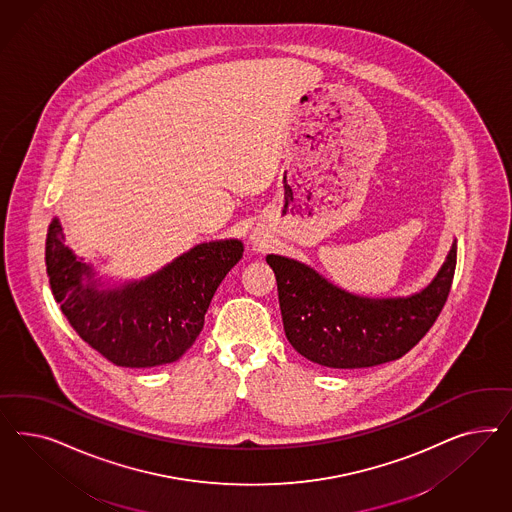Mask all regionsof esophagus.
<instances>
[{
    "label": "esophagus",
    "instance_id": "34e87169",
    "mask_svg": "<svg viewBox=\"0 0 512 512\" xmlns=\"http://www.w3.org/2000/svg\"><path fill=\"white\" fill-rule=\"evenodd\" d=\"M253 244H257V240H255V242H253Z\"/></svg>",
    "mask_w": 512,
    "mask_h": 512
}]
</instances>
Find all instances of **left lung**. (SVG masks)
<instances>
[{
    "label": "left lung",
    "mask_w": 512,
    "mask_h": 512,
    "mask_svg": "<svg viewBox=\"0 0 512 512\" xmlns=\"http://www.w3.org/2000/svg\"><path fill=\"white\" fill-rule=\"evenodd\" d=\"M266 263L276 274L289 343L315 364L353 370L398 360L426 336L450 293L456 242L432 283L405 298L351 295L281 255H268Z\"/></svg>",
    "instance_id": "obj_1"
}]
</instances>
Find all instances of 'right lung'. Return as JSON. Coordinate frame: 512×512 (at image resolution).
Here are the masks:
<instances>
[{
    "mask_svg": "<svg viewBox=\"0 0 512 512\" xmlns=\"http://www.w3.org/2000/svg\"><path fill=\"white\" fill-rule=\"evenodd\" d=\"M242 253L240 240L206 242L148 278L99 291L92 266L65 246L54 217L45 263L52 295L82 340L116 366L152 368L178 360L195 343L212 296Z\"/></svg>",
    "mask_w": 512,
    "mask_h": 512,
    "instance_id": "1",
    "label": "right lung"
}]
</instances>
